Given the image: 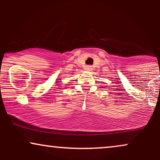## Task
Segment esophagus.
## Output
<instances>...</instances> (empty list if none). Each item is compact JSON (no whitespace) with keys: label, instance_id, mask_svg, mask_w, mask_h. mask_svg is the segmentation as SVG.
Masks as SVG:
<instances>
[{"label":"esophagus","instance_id":"esophagus-1","mask_svg":"<svg viewBox=\"0 0 160 160\" xmlns=\"http://www.w3.org/2000/svg\"><path fill=\"white\" fill-rule=\"evenodd\" d=\"M85 69L86 71H92V68L91 65H86Z\"/></svg>","mask_w":160,"mask_h":160}]
</instances>
